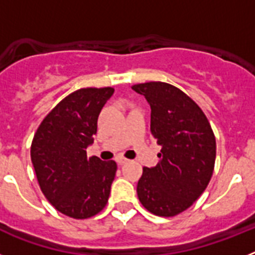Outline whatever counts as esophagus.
<instances>
[{
	"mask_svg": "<svg viewBox=\"0 0 255 255\" xmlns=\"http://www.w3.org/2000/svg\"><path fill=\"white\" fill-rule=\"evenodd\" d=\"M116 162H117V163H119V164H124V163H126V162H129V159L124 158V157H117Z\"/></svg>",
	"mask_w": 255,
	"mask_h": 255,
	"instance_id": "obj_1",
	"label": "esophagus"
}]
</instances>
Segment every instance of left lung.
Returning a JSON list of instances; mask_svg holds the SVG:
<instances>
[{
	"label": "left lung",
	"mask_w": 255,
	"mask_h": 255,
	"mask_svg": "<svg viewBox=\"0 0 255 255\" xmlns=\"http://www.w3.org/2000/svg\"><path fill=\"white\" fill-rule=\"evenodd\" d=\"M131 88L149 103L150 132L162 147L157 166L143 168L138 198L153 215L172 217L206 190L215 168V134L199 106L179 88L162 82Z\"/></svg>",
	"instance_id": "1"
}]
</instances>
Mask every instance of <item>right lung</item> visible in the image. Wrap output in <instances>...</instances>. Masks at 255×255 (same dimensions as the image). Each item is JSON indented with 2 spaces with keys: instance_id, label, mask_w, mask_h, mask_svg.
<instances>
[{
  "instance_id": "add662e5",
  "label": "right lung",
  "mask_w": 255,
  "mask_h": 255,
  "mask_svg": "<svg viewBox=\"0 0 255 255\" xmlns=\"http://www.w3.org/2000/svg\"><path fill=\"white\" fill-rule=\"evenodd\" d=\"M115 89L83 88L43 119L31 141V163L40 190L62 215L84 220L106 207L116 175L115 161L87 157L101 110Z\"/></svg>"
}]
</instances>
